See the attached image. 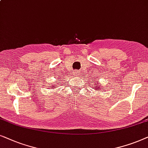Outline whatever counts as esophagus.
<instances>
[{
    "mask_svg": "<svg viewBox=\"0 0 148 148\" xmlns=\"http://www.w3.org/2000/svg\"><path fill=\"white\" fill-rule=\"evenodd\" d=\"M73 74H74V76H78V75H79V72H78L77 70H75L74 71V72H73Z\"/></svg>",
    "mask_w": 148,
    "mask_h": 148,
    "instance_id": "34e87169",
    "label": "esophagus"
}]
</instances>
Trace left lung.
<instances>
[{"mask_svg": "<svg viewBox=\"0 0 148 148\" xmlns=\"http://www.w3.org/2000/svg\"><path fill=\"white\" fill-rule=\"evenodd\" d=\"M94 82H95L94 86H95V90H100V89H101V88H102V89H103V90L104 89L103 88H102V86H101V84H99V83H98V82H99L94 81Z\"/></svg>", "mask_w": 148, "mask_h": 148, "instance_id": "obj_1", "label": "left lung"}]
</instances>
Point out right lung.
<instances>
[{
  "label": "right lung",
  "instance_id": "right-lung-1",
  "mask_svg": "<svg viewBox=\"0 0 148 148\" xmlns=\"http://www.w3.org/2000/svg\"><path fill=\"white\" fill-rule=\"evenodd\" d=\"M56 87H57V86H53V87H52V86H51V88H52V89H53V88H56Z\"/></svg>",
  "mask_w": 148,
  "mask_h": 148
}]
</instances>
